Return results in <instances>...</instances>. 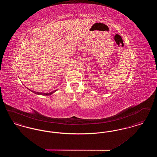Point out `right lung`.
<instances>
[{
	"mask_svg": "<svg viewBox=\"0 0 157 157\" xmlns=\"http://www.w3.org/2000/svg\"><path fill=\"white\" fill-rule=\"evenodd\" d=\"M29 90H30L31 92H33L34 94H37V95H44V96H48V95H52L53 94L54 92H55L57 90H53L52 92H49V93H42V92H35V91H33V90H29V89H28Z\"/></svg>",
	"mask_w": 157,
	"mask_h": 157,
	"instance_id": "right-lung-1",
	"label": "right lung"
}]
</instances>
